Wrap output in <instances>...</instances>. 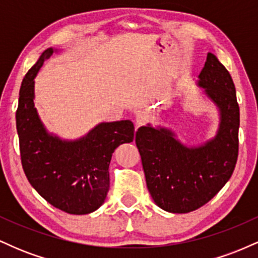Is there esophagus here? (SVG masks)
Masks as SVG:
<instances>
[{
  "label": "esophagus",
  "mask_w": 258,
  "mask_h": 258,
  "mask_svg": "<svg viewBox=\"0 0 258 258\" xmlns=\"http://www.w3.org/2000/svg\"><path fill=\"white\" fill-rule=\"evenodd\" d=\"M148 119H149V115L147 111H138V114L136 115V126L139 127L146 125Z\"/></svg>",
  "instance_id": "obj_1"
}]
</instances>
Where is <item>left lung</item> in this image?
I'll use <instances>...</instances> for the list:
<instances>
[{
  "label": "left lung",
  "instance_id": "left-lung-1",
  "mask_svg": "<svg viewBox=\"0 0 258 258\" xmlns=\"http://www.w3.org/2000/svg\"><path fill=\"white\" fill-rule=\"evenodd\" d=\"M198 86L220 112L214 138L186 147L170 128L150 123L136 133L148 190L160 209L172 214H186L209 203L229 180L238 160L240 112L235 86L212 53H207Z\"/></svg>",
  "mask_w": 258,
  "mask_h": 258
}]
</instances>
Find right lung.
Masks as SVG:
<instances>
[{
	"label": "right lung",
	"instance_id": "obj_1",
	"mask_svg": "<svg viewBox=\"0 0 258 258\" xmlns=\"http://www.w3.org/2000/svg\"><path fill=\"white\" fill-rule=\"evenodd\" d=\"M57 52L47 48L29 70L19 91L16 120L23 170L44 200L61 211L86 215L104 203L109 165L120 144L135 138L132 121L98 123L84 137L65 141L47 132L35 108V81L43 61Z\"/></svg>",
	"mask_w": 258,
	"mask_h": 258
}]
</instances>
